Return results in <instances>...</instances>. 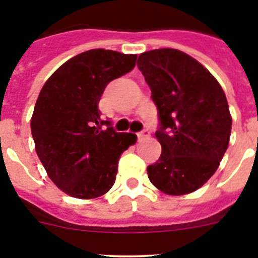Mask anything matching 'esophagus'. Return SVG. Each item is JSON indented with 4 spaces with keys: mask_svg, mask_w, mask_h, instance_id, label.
<instances>
[{
    "mask_svg": "<svg viewBox=\"0 0 258 258\" xmlns=\"http://www.w3.org/2000/svg\"><path fill=\"white\" fill-rule=\"evenodd\" d=\"M137 136H138V138H146V137H149L150 136L149 129H142V131L137 133Z\"/></svg>",
    "mask_w": 258,
    "mask_h": 258,
    "instance_id": "34e87169",
    "label": "esophagus"
}]
</instances>
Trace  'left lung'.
Here are the masks:
<instances>
[{"instance_id":"left-lung-1","label":"left lung","mask_w":258,"mask_h":258,"mask_svg":"<svg viewBox=\"0 0 258 258\" xmlns=\"http://www.w3.org/2000/svg\"><path fill=\"white\" fill-rule=\"evenodd\" d=\"M138 68L157 107L159 160L147 166L168 195L198 190L217 170L231 133V115L218 81L199 61L175 49L141 54Z\"/></svg>"}]
</instances>
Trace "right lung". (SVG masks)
I'll use <instances>...</instances> for the list:
<instances>
[{
	"instance_id": "add662e5",
	"label": "right lung",
	"mask_w": 258,
	"mask_h": 258,
	"mask_svg": "<svg viewBox=\"0 0 258 258\" xmlns=\"http://www.w3.org/2000/svg\"><path fill=\"white\" fill-rule=\"evenodd\" d=\"M137 55L92 49L71 58L49 77L36 102L31 131L47 175L63 192L94 199L112 187L120 155L133 133H117L98 104L112 80L131 72Z\"/></svg>"
}]
</instances>
